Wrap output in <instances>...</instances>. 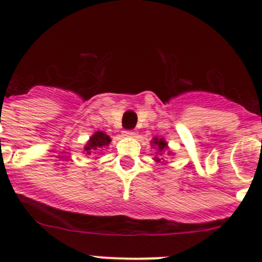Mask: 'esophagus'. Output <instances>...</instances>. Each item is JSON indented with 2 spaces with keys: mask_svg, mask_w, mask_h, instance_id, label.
Instances as JSON below:
<instances>
[{
  "mask_svg": "<svg viewBox=\"0 0 262 262\" xmlns=\"http://www.w3.org/2000/svg\"><path fill=\"white\" fill-rule=\"evenodd\" d=\"M123 136L124 137H134V136H136V132H134V130H124Z\"/></svg>",
  "mask_w": 262,
  "mask_h": 262,
  "instance_id": "1",
  "label": "esophagus"
}]
</instances>
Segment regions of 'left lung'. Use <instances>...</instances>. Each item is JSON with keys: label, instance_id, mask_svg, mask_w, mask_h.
Wrapping results in <instances>:
<instances>
[{"label": "left lung", "instance_id": "1", "mask_svg": "<svg viewBox=\"0 0 262 262\" xmlns=\"http://www.w3.org/2000/svg\"><path fill=\"white\" fill-rule=\"evenodd\" d=\"M151 143H152V146H154V148L159 149V152H162L164 149L169 148V147H167V143L165 142V139L164 138H159V137H155V138H152ZM160 155H162V154H160ZM161 159H162V157H161ZM161 159H159V157H155V161L160 162V161H161Z\"/></svg>", "mask_w": 262, "mask_h": 262}]
</instances>
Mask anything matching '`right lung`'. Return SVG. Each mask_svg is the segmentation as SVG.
I'll return each instance as SVG.
<instances>
[{
    "label": "right lung",
    "mask_w": 262,
    "mask_h": 262,
    "mask_svg": "<svg viewBox=\"0 0 262 262\" xmlns=\"http://www.w3.org/2000/svg\"><path fill=\"white\" fill-rule=\"evenodd\" d=\"M111 142V138L103 132L98 130L93 134L90 138V141L87 142V144L84 146V152L85 155H92L97 154V151H101V148H105L106 146H108Z\"/></svg>",
    "instance_id": "right-lung-1"
}]
</instances>
